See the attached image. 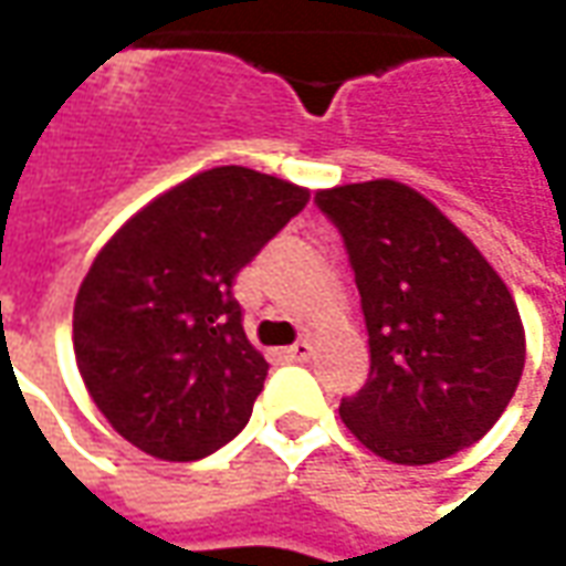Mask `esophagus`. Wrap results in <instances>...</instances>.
<instances>
[{"label":"esophagus","mask_w":566,"mask_h":566,"mask_svg":"<svg viewBox=\"0 0 566 566\" xmlns=\"http://www.w3.org/2000/svg\"><path fill=\"white\" fill-rule=\"evenodd\" d=\"M308 357H312V343H308V339H300V343L291 345V348H282V352H279V360H284V364H303Z\"/></svg>","instance_id":"esophagus-1"}]
</instances>
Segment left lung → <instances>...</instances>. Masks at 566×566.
<instances>
[{
    "label": "left lung",
    "mask_w": 566,
    "mask_h": 566,
    "mask_svg": "<svg viewBox=\"0 0 566 566\" xmlns=\"http://www.w3.org/2000/svg\"><path fill=\"white\" fill-rule=\"evenodd\" d=\"M343 233L369 333V379L345 427L391 463L421 467L497 424L524 369V327L482 251L412 187L376 178L315 193Z\"/></svg>",
    "instance_id": "left-lung-1"
}]
</instances>
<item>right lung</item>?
Segmentation results:
<instances>
[{
	"mask_svg": "<svg viewBox=\"0 0 566 566\" xmlns=\"http://www.w3.org/2000/svg\"><path fill=\"white\" fill-rule=\"evenodd\" d=\"M306 202V187L218 166L150 199L96 254L75 296V360L136 449L199 461L248 424L270 364L233 282Z\"/></svg>",
	"mask_w": 566,
	"mask_h": 566,
	"instance_id": "right-lung-1",
	"label": "right lung"
}]
</instances>
